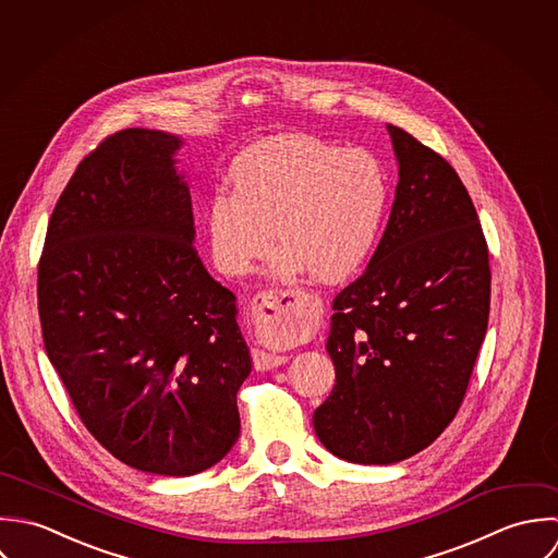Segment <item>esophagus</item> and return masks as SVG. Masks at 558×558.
I'll use <instances>...</instances> for the list:
<instances>
[{
    "label": "esophagus",
    "instance_id": "esophagus-1",
    "mask_svg": "<svg viewBox=\"0 0 558 558\" xmlns=\"http://www.w3.org/2000/svg\"><path fill=\"white\" fill-rule=\"evenodd\" d=\"M324 313V302L311 291H287V289H265L254 295L250 304V324L256 332H280V330H311L319 315ZM289 357L278 353H267L260 349L252 351V362L256 371H269L282 366Z\"/></svg>",
    "mask_w": 558,
    "mask_h": 558
}]
</instances>
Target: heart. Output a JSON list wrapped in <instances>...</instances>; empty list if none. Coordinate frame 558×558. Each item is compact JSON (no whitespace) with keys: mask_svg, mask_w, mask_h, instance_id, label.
Segmentation results:
<instances>
[{"mask_svg":"<svg viewBox=\"0 0 558 558\" xmlns=\"http://www.w3.org/2000/svg\"><path fill=\"white\" fill-rule=\"evenodd\" d=\"M228 181L230 192L218 190L205 214L214 263L228 276L269 252L274 228L282 271L306 265L319 280H342L373 252L388 207L384 168L368 150H340L311 135L250 146Z\"/></svg>","mask_w":558,"mask_h":558,"instance_id":"heart-1","label":"heart"}]
</instances>
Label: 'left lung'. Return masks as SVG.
<instances>
[{
    "instance_id": "obj_1",
    "label": "left lung",
    "mask_w": 558,
    "mask_h": 558,
    "mask_svg": "<svg viewBox=\"0 0 558 558\" xmlns=\"http://www.w3.org/2000/svg\"><path fill=\"white\" fill-rule=\"evenodd\" d=\"M395 205L366 271L335 300L336 384L315 434L351 463H397L454 418L487 332L489 254L476 209L442 155L388 124Z\"/></svg>"
}]
</instances>
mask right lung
I'll return each mask as SVG.
<instances>
[{"instance_id":"add662e5","label":"right lung","mask_w":558,"mask_h":558,"mask_svg":"<svg viewBox=\"0 0 558 558\" xmlns=\"http://www.w3.org/2000/svg\"><path fill=\"white\" fill-rule=\"evenodd\" d=\"M181 137L124 129L64 187L38 260L47 355L82 423L122 463L198 474L239 438L252 360L234 295L194 247Z\"/></svg>"}]
</instances>
